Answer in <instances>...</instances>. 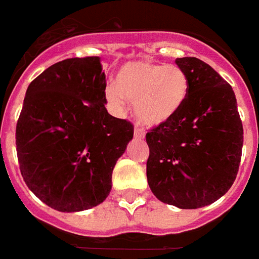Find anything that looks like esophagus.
<instances>
[{
	"label": "esophagus",
	"mask_w": 259,
	"mask_h": 259,
	"mask_svg": "<svg viewBox=\"0 0 259 259\" xmlns=\"http://www.w3.org/2000/svg\"><path fill=\"white\" fill-rule=\"evenodd\" d=\"M134 137H135V138H140V140H142V138H144V131H142V130H140V128H135V130H134Z\"/></svg>",
	"instance_id": "1"
}]
</instances>
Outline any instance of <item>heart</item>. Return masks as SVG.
<instances>
[{"label": "heart", "instance_id": "1", "mask_svg": "<svg viewBox=\"0 0 259 259\" xmlns=\"http://www.w3.org/2000/svg\"><path fill=\"white\" fill-rule=\"evenodd\" d=\"M190 93L185 71L154 61H130L118 69L115 84L105 87L107 101L117 109L134 101V114L142 125H164L181 111Z\"/></svg>", "mask_w": 259, "mask_h": 259}]
</instances>
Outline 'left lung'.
I'll return each mask as SVG.
<instances>
[{
	"label": "left lung",
	"mask_w": 259,
	"mask_h": 259,
	"mask_svg": "<svg viewBox=\"0 0 259 259\" xmlns=\"http://www.w3.org/2000/svg\"><path fill=\"white\" fill-rule=\"evenodd\" d=\"M190 93L181 111L147 134V180L161 202L181 209L209 205L237 178L244 130L231 85L195 57L177 58Z\"/></svg>",
	"instance_id": "obj_1"
}]
</instances>
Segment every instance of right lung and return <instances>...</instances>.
<instances>
[{"label":"right lung","mask_w":259,"mask_h":259,"mask_svg":"<svg viewBox=\"0 0 259 259\" xmlns=\"http://www.w3.org/2000/svg\"><path fill=\"white\" fill-rule=\"evenodd\" d=\"M100 57L68 58L28 85L15 144L21 175L34 195L61 212L100 205L134 126L105 108Z\"/></svg>","instance_id":"add662e5"}]
</instances>
